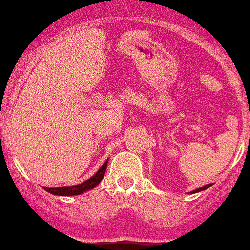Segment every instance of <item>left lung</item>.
Segmentation results:
<instances>
[{"label": "left lung", "instance_id": "1", "mask_svg": "<svg viewBox=\"0 0 250 250\" xmlns=\"http://www.w3.org/2000/svg\"><path fill=\"white\" fill-rule=\"evenodd\" d=\"M210 186H211V184H209V185H205V186H202V188H197V190H193V191H190V193H191V194H194V193H199V191H202V190H206V188H209Z\"/></svg>", "mask_w": 250, "mask_h": 250}]
</instances>
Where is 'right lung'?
Masks as SVG:
<instances>
[{"label":"right lung","mask_w":250,"mask_h":250,"mask_svg":"<svg viewBox=\"0 0 250 250\" xmlns=\"http://www.w3.org/2000/svg\"><path fill=\"white\" fill-rule=\"evenodd\" d=\"M107 163H108V159L102 165V167L99 168L95 175H92L91 178H88L87 181H84L82 184L73 185V186H60V188H44V190L48 191V193L53 194V195H62V197L80 195V194L85 193L88 190H92L93 188H96L102 182L104 174H105Z\"/></svg>","instance_id":"obj_1"}]
</instances>
